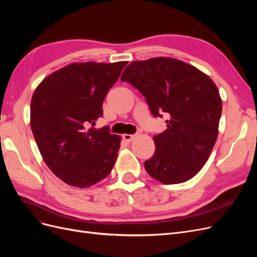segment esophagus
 Listing matches in <instances>:
<instances>
[{"label": "esophagus", "mask_w": 257, "mask_h": 257, "mask_svg": "<svg viewBox=\"0 0 257 257\" xmlns=\"http://www.w3.org/2000/svg\"><path fill=\"white\" fill-rule=\"evenodd\" d=\"M136 136H137L136 134H124L123 135V139L125 142H127V143H131Z\"/></svg>", "instance_id": "1"}]
</instances>
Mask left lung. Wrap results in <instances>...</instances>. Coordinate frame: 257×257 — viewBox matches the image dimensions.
Masks as SVG:
<instances>
[{"label":"left lung","mask_w":257,"mask_h":257,"mask_svg":"<svg viewBox=\"0 0 257 257\" xmlns=\"http://www.w3.org/2000/svg\"><path fill=\"white\" fill-rule=\"evenodd\" d=\"M121 80L141 91L154 116H169L167 128L153 136L147 173L164 184L190 180L206 164L219 134L222 99L215 83L195 66L164 57L132 62Z\"/></svg>","instance_id":"8db88e82"}]
</instances>
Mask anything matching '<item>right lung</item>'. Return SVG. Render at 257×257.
<instances>
[{"label": "right lung", "mask_w": 257, "mask_h": 257, "mask_svg": "<svg viewBox=\"0 0 257 257\" xmlns=\"http://www.w3.org/2000/svg\"><path fill=\"white\" fill-rule=\"evenodd\" d=\"M126 61L71 63L37 85L30 123L42 158L66 184L89 188L110 174L121 136L89 127L103 115V102Z\"/></svg>", "instance_id": "right-lung-1"}]
</instances>
